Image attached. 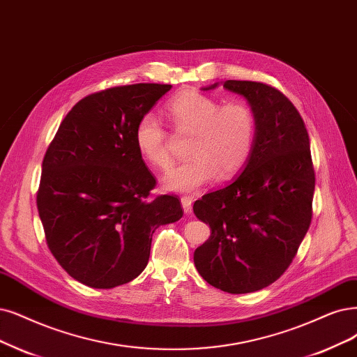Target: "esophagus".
Returning <instances> with one entry per match:
<instances>
[{"instance_id": "esophagus-1", "label": "esophagus", "mask_w": 357, "mask_h": 357, "mask_svg": "<svg viewBox=\"0 0 357 357\" xmlns=\"http://www.w3.org/2000/svg\"><path fill=\"white\" fill-rule=\"evenodd\" d=\"M181 204H182L183 212H185V213H190V212H191L192 200L190 199V197H182V199H181Z\"/></svg>"}]
</instances>
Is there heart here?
Listing matches in <instances>:
<instances>
[{
    "label": "heart",
    "mask_w": 357,
    "mask_h": 357,
    "mask_svg": "<svg viewBox=\"0 0 357 357\" xmlns=\"http://www.w3.org/2000/svg\"><path fill=\"white\" fill-rule=\"evenodd\" d=\"M166 116L176 132L191 134L188 160L172 167L163 176V188L192 194L212 182L238 172L252 155L257 119L253 107L243 101L222 104L197 91H185L166 105ZM134 142L142 160L157 169L169 167L172 157L166 130L160 121L147 113L138 119Z\"/></svg>",
    "instance_id": "b5f03b06"
}]
</instances>
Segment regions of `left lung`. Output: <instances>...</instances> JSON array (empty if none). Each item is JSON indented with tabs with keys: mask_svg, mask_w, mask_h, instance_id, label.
<instances>
[{
	"mask_svg": "<svg viewBox=\"0 0 357 357\" xmlns=\"http://www.w3.org/2000/svg\"><path fill=\"white\" fill-rule=\"evenodd\" d=\"M223 88L253 107L256 141L241 175L194 203L212 231L194 265L210 285L245 294L275 282L293 261L310 227L314 170L305 122L282 92L252 81Z\"/></svg>",
	"mask_w": 357,
	"mask_h": 357,
	"instance_id": "8db88e82",
	"label": "left lung"
}]
</instances>
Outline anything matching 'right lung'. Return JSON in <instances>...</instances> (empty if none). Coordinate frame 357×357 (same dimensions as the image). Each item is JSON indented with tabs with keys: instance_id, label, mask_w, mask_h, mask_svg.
<instances>
[{
	"instance_id": "right-lung-1",
	"label": "right lung",
	"mask_w": 357,
	"mask_h": 357,
	"mask_svg": "<svg viewBox=\"0 0 357 357\" xmlns=\"http://www.w3.org/2000/svg\"><path fill=\"white\" fill-rule=\"evenodd\" d=\"M170 88L135 84L82 98L45 153L36 204L48 248L91 288L137 278L154 231L183 215L174 195L150 199L155 179L134 142L138 119Z\"/></svg>"
}]
</instances>
